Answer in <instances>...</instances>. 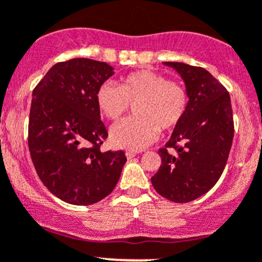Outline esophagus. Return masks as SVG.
<instances>
[{
	"instance_id": "obj_1",
	"label": "esophagus",
	"mask_w": 262,
	"mask_h": 262,
	"mask_svg": "<svg viewBox=\"0 0 262 262\" xmlns=\"http://www.w3.org/2000/svg\"><path fill=\"white\" fill-rule=\"evenodd\" d=\"M125 156L128 157V159H133L134 156H137V152L136 151H126Z\"/></svg>"
}]
</instances>
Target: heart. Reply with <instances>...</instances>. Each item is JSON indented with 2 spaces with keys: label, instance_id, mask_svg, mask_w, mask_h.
<instances>
[{
  "label": "heart",
  "instance_id": "obj_1",
  "mask_svg": "<svg viewBox=\"0 0 262 262\" xmlns=\"http://www.w3.org/2000/svg\"><path fill=\"white\" fill-rule=\"evenodd\" d=\"M96 103L110 120H119L134 105L136 116L115 124L110 141L118 148L139 151L154 143L161 129L170 130L180 123L187 111L188 92L182 83L167 80L160 73L138 70L121 78L118 85H101Z\"/></svg>",
  "mask_w": 262,
  "mask_h": 262
}]
</instances>
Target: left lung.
<instances>
[{
    "label": "left lung",
    "mask_w": 262,
    "mask_h": 262,
    "mask_svg": "<svg viewBox=\"0 0 262 262\" xmlns=\"http://www.w3.org/2000/svg\"><path fill=\"white\" fill-rule=\"evenodd\" d=\"M185 84L188 106L164 148L161 166L151 178L159 194L185 204L209 192L223 174L234 136L230 96L206 69L164 62ZM167 149H171L169 152Z\"/></svg>",
    "instance_id": "obj_1"
}]
</instances>
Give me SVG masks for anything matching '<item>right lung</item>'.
I'll use <instances>...</instances> for the list:
<instances>
[{
    "instance_id": "add662e5",
    "label": "right lung",
    "mask_w": 262,
    "mask_h": 262,
    "mask_svg": "<svg viewBox=\"0 0 262 262\" xmlns=\"http://www.w3.org/2000/svg\"><path fill=\"white\" fill-rule=\"evenodd\" d=\"M113 75L108 63L73 58L53 65L33 91L32 161L47 189L68 204L84 206L105 199L126 162L123 151L100 149L107 130L96 92Z\"/></svg>"
}]
</instances>
